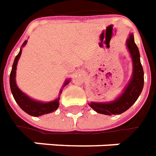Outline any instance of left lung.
<instances>
[{"label": "left lung", "instance_id": "8db88e82", "mask_svg": "<svg viewBox=\"0 0 156 156\" xmlns=\"http://www.w3.org/2000/svg\"><path fill=\"white\" fill-rule=\"evenodd\" d=\"M126 45L133 62V75L128 86L119 98L109 102H90L93 110L105 115L121 114L127 111L137 101L144 87V70L140 63L139 48L134 43L133 34H130L126 41Z\"/></svg>", "mask_w": 156, "mask_h": 156}]
</instances>
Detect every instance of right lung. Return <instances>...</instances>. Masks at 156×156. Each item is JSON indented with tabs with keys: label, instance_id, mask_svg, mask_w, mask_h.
Listing matches in <instances>:
<instances>
[{
	"label": "right lung",
	"instance_id": "right-lung-1",
	"mask_svg": "<svg viewBox=\"0 0 156 156\" xmlns=\"http://www.w3.org/2000/svg\"><path fill=\"white\" fill-rule=\"evenodd\" d=\"M26 44H27V40L23 43L22 47H24L26 45ZM21 54H22V48H20L18 55H16V58L14 59L12 69V71H11V74H10V87H11V90H12V96L14 99H15V101L23 111L27 112V114L34 116V117H38V116L48 114V113L55 112L58 108L59 98L55 99V101H48V102H42V101H35L34 99L29 98L28 96H27L25 93H23V91L18 88V87L16 86V66H17V62H18V59H19L20 56H21ZM69 82V79L66 80L63 87H65L66 85H68ZM61 92H62V90H60L59 93L61 94Z\"/></svg>",
	"mask_w": 156,
	"mask_h": 156
}]
</instances>
